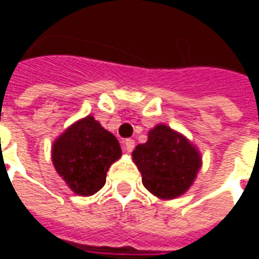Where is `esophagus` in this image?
Returning a JSON list of instances; mask_svg holds the SVG:
<instances>
[{
  "mask_svg": "<svg viewBox=\"0 0 259 259\" xmlns=\"http://www.w3.org/2000/svg\"><path fill=\"white\" fill-rule=\"evenodd\" d=\"M123 148L126 152H132L135 150V140H132V139H126L123 140Z\"/></svg>",
  "mask_w": 259,
  "mask_h": 259,
  "instance_id": "34e87169",
  "label": "esophagus"
}]
</instances>
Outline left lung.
<instances>
[{"instance_id":"8db88e82","label":"left lung","mask_w":259,"mask_h":259,"mask_svg":"<svg viewBox=\"0 0 259 259\" xmlns=\"http://www.w3.org/2000/svg\"><path fill=\"white\" fill-rule=\"evenodd\" d=\"M132 157L144 187L161 200L185 194L202 165L198 148L186 136L163 123L148 132V140L136 147Z\"/></svg>"}]
</instances>
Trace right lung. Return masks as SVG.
Instances as JSON below:
<instances>
[{
	"mask_svg": "<svg viewBox=\"0 0 259 259\" xmlns=\"http://www.w3.org/2000/svg\"><path fill=\"white\" fill-rule=\"evenodd\" d=\"M122 157L118 139L94 116L76 120L54 141L51 159L74 194L89 197L105 185L108 169Z\"/></svg>",
	"mask_w": 259,
	"mask_h": 259,
	"instance_id": "1",
	"label": "right lung"
}]
</instances>
